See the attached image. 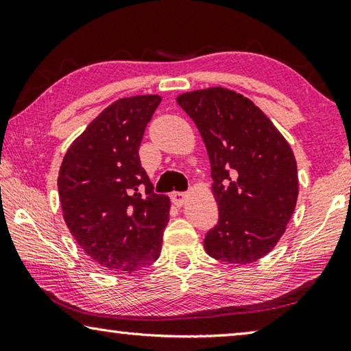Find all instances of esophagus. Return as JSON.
<instances>
[{
  "label": "esophagus",
  "mask_w": 351,
  "mask_h": 351,
  "mask_svg": "<svg viewBox=\"0 0 351 351\" xmlns=\"http://www.w3.org/2000/svg\"><path fill=\"white\" fill-rule=\"evenodd\" d=\"M170 197H171V201H173L176 206H182L187 201V193H184V192H173Z\"/></svg>",
  "instance_id": "obj_1"
}]
</instances>
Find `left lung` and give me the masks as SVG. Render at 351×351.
<instances>
[{
	"mask_svg": "<svg viewBox=\"0 0 351 351\" xmlns=\"http://www.w3.org/2000/svg\"><path fill=\"white\" fill-rule=\"evenodd\" d=\"M178 105L192 117L212 169L218 224L204 239L212 258L249 265L282 239L299 197L293 148L271 119L223 86L182 93Z\"/></svg>",
	"mask_w": 351,
	"mask_h": 351,
	"instance_id": "obj_1",
	"label": "left lung"
}]
</instances>
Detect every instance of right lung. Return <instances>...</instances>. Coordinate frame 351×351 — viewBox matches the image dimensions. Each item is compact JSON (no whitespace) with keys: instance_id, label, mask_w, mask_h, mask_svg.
Listing matches in <instances>:
<instances>
[{"instance_id":"obj_1","label":"right lung","mask_w":351,"mask_h":351,"mask_svg":"<svg viewBox=\"0 0 351 351\" xmlns=\"http://www.w3.org/2000/svg\"><path fill=\"white\" fill-rule=\"evenodd\" d=\"M158 94L119 99L69 145L58 171L63 219L85 254L112 274L156 261L170 198L153 193L139 145Z\"/></svg>"}]
</instances>
